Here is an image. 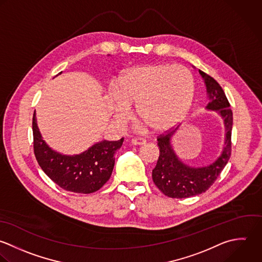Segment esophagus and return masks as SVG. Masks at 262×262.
Segmentation results:
<instances>
[{
	"label": "esophagus",
	"mask_w": 262,
	"mask_h": 262,
	"mask_svg": "<svg viewBox=\"0 0 262 262\" xmlns=\"http://www.w3.org/2000/svg\"><path fill=\"white\" fill-rule=\"evenodd\" d=\"M132 144L135 145V146H142V145L146 144V140H144V139H133Z\"/></svg>",
	"instance_id": "34e87169"
}]
</instances>
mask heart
<instances>
[{
	"instance_id": "b5f03b06",
	"label": "heart",
	"mask_w": 262,
	"mask_h": 262,
	"mask_svg": "<svg viewBox=\"0 0 262 262\" xmlns=\"http://www.w3.org/2000/svg\"><path fill=\"white\" fill-rule=\"evenodd\" d=\"M196 83L190 70L169 63H154L125 70L107 101L114 116L123 120L126 106H137L138 117L155 132L181 123L195 98Z\"/></svg>"
}]
</instances>
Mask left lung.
I'll return each instance as SVG.
<instances>
[{
  "instance_id": "1",
  "label": "left lung",
  "mask_w": 262,
  "mask_h": 262,
  "mask_svg": "<svg viewBox=\"0 0 262 262\" xmlns=\"http://www.w3.org/2000/svg\"><path fill=\"white\" fill-rule=\"evenodd\" d=\"M199 73L206 85L208 104L205 109L215 111L224 120L225 145L215 161L208 165L195 167L184 163L171 145L172 136L179 127L160 136L157 139L160 153L157 164L152 170V179L156 187L171 198H189L204 193L216 181L231 156L233 112L230 109V103L224 90L213 77L200 69Z\"/></svg>"
}]
</instances>
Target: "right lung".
I'll list each match as a JSON object with an SVG mask.
<instances>
[{
	"label": "right lung",
	"instance_id": "right-lung-1",
	"mask_svg": "<svg viewBox=\"0 0 262 262\" xmlns=\"http://www.w3.org/2000/svg\"><path fill=\"white\" fill-rule=\"evenodd\" d=\"M32 133L34 155L43 172L60 188L80 194L94 193L107 183L114 167V154L123 143V138L118 141L104 140L80 154H61L42 140L35 112Z\"/></svg>",
	"mask_w": 262,
	"mask_h": 262
}]
</instances>
